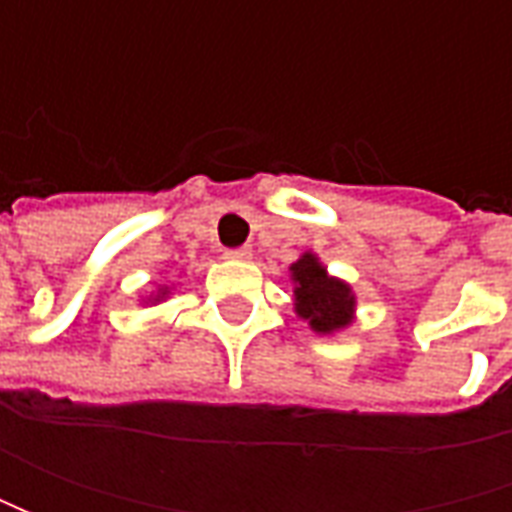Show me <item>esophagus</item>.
Instances as JSON below:
<instances>
[{
    "instance_id": "obj_1",
    "label": "esophagus",
    "mask_w": 512,
    "mask_h": 512,
    "mask_svg": "<svg viewBox=\"0 0 512 512\" xmlns=\"http://www.w3.org/2000/svg\"><path fill=\"white\" fill-rule=\"evenodd\" d=\"M227 259H239V262H247V259H253V247H233V250H225Z\"/></svg>"
}]
</instances>
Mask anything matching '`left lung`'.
Returning a JSON list of instances; mask_svg holds the SVG:
<instances>
[{
    "label": "left lung",
    "mask_w": 512,
    "mask_h": 512,
    "mask_svg": "<svg viewBox=\"0 0 512 512\" xmlns=\"http://www.w3.org/2000/svg\"><path fill=\"white\" fill-rule=\"evenodd\" d=\"M296 313L316 333H336L353 322L356 296L347 282L327 273L316 253H302L299 262L290 265Z\"/></svg>",
    "instance_id": "1"
}]
</instances>
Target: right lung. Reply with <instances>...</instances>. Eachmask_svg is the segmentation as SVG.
Returning a JSON list of instances; mask_svg holds the SVG:
<instances>
[{
  "label": "right lung",
  "instance_id": "right-lung-1",
  "mask_svg": "<svg viewBox=\"0 0 512 512\" xmlns=\"http://www.w3.org/2000/svg\"><path fill=\"white\" fill-rule=\"evenodd\" d=\"M165 296H168V287H159V293H156V296H153L150 302H162Z\"/></svg>",
  "mask_w": 512,
  "mask_h": 512
}]
</instances>
